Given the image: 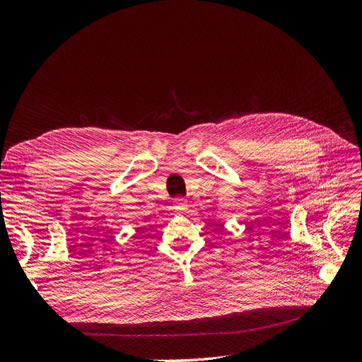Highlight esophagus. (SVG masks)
<instances>
[{
  "instance_id": "obj_1",
  "label": "esophagus",
  "mask_w": 362,
  "mask_h": 362,
  "mask_svg": "<svg viewBox=\"0 0 362 362\" xmlns=\"http://www.w3.org/2000/svg\"><path fill=\"white\" fill-rule=\"evenodd\" d=\"M173 210L178 213H184L185 210H187V201L182 198H177L173 201Z\"/></svg>"
}]
</instances>
